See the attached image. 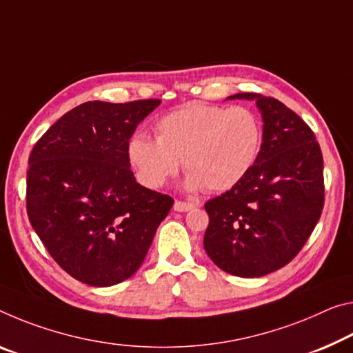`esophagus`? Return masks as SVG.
Returning a JSON list of instances; mask_svg holds the SVG:
<instances>
[{"instance_id":"obj_1","label":"esophagus","mask_w":353,"mask_h":353,"mask_svg":"<svg viewBox=\"0 0 353 353\" xmlns=\"http://www.w3.org/2000/svg\"><path fill=\"white\" fill-rule=\"evenodd\" d=\"M194 207L193 203H183V201H176L174 205H172V209H174L176 212H188L192 210Z\"/></svg>"}]
</instances>
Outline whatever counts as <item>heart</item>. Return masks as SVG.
I'll list each match as a JSON object with an SVG mask.
<instances>
[{
    "mask_svg": "<svg viewBox=\"0 0 353 353\" xmlns=\"http://www.w3.org/2000/svg\"><path fill=\"white\" fill-rule=\"evenodd\" d=\"M157 139L135 133L127 146L139 182L160 188L179 171L188 172V192H226L243 181L261 148L257 117L242 106L192 102L166 114L155 125Z\"/></svg>",
    "mask_w": 353,
    "mask_h": 353,
    "instance_id": "b5f03b06",
    "label": "heart"
}]
</instances>
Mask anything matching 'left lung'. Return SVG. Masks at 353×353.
Here are the masks:
<instances>
[{"label":"left lung","mask_w":353,"mask_h":353,"mask_svg":"<svg viewBox=\"0 0 353 353\" xmlns=\"http://www.w3.org/2000/svg\"><path fill=\"white\" fill-rule=\"evenodd\" d=\"M262 143L253 168L229 192L207 201L204 250L231 275L259 278L303 248L323 207V160L314 133L286 105L254 92Z\"/></svg>","instance_id":"left-lung-1"}]
</instances>
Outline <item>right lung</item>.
Instances as JSON below:
<instances>
[{
    "instance_id": "obj_1",
    "label": "right lung",
    "mask_w": 353,
    "mask_h": 353,
    "mask_svg": "<svg viewBox=\"0 0 353 353\" xmlns=\"http://www.w3.org/2000/svg\"><path fill=\"white\" fill-rule=\"evenodd\" d=\"M160 103H81L32 148L26 179L31 226L53 259L89 286L130 278L174 203L139 185L127 155L138 124Z\"/></svg>"
}]
</instances>
